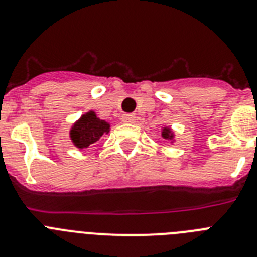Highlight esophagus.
Listing matches in <instances>:
<instances>
[{
    "instance_id": "obj_1",
    "label": "esophagus",
    "mask_w": 257,
    "mask_h": 257,
    "mask_svg": "<svg viewBox=\"0 0 257 257\" xmlns=\"http://www.w3.org/2000/svg\"><path fill=\"white\" fill-rule=\"evenodd\" d=\"M136 119L135 114H133V113H130V114H123L122 115V121L124 122V123H134Z\"/></svg>"
}]
</instances>
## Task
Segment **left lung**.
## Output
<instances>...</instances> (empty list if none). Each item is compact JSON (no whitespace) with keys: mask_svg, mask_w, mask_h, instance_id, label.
<instances>
[{"mask_svg":"<svg viewBox=\"0 0 257 257\" xmlns=\"http://www.w3.org/2000/svg\"><path fill=\"white\" fill-rule=\"evenodd\" d=\"M162 138H163V139H167V140L174 139V133H172L170 127H163V128H162Z\"/></svg>","mask_w":257,"mask_h":257,"instance_id":"obj_1","label":"left lung"}]
</instances>
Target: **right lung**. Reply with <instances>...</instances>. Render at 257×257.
<instances>
[{"label": "right lung", "mask_w": 257, "mask_h": 257, "mask_svg": "<svg viewBox=\"0 0 257 257\" xmlns=\"http://www.w3.org/2000/svg\"><path fill=\"white\" fill-rule=\"evenodd\" d=\"M110 124L97 118L95 112L85 113L70 128V140L77 148L85 149L96 143L104 134H108Z\"/></svg>", "instance_id": "add662e5"}]
</instances>
